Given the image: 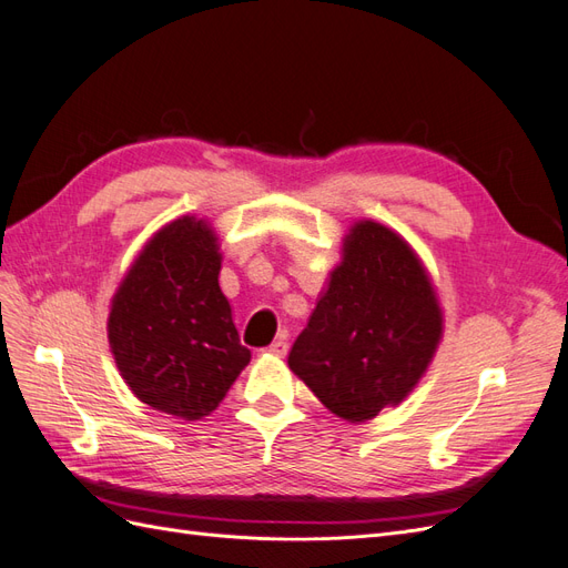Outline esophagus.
<instances>
[{"label": "esophagus", "mask_w": 568, "mask_h": 568, "mask_svg": "<svg viewBox=\"0 0 568 568\" xmlns=\"http://www.w3.org/2000/svg\"><path fill=\"white\" fill-rule=\"evenodd\" d=\"M286 351H288V343H286L284 336L274 338V341L270 343V346H267V353H270V355H286Z\"/></svg>", "instance_id": "1"}]
</instances>
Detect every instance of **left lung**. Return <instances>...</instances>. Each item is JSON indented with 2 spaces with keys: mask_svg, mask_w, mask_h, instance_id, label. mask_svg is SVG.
<instances>
[{
  "mask_svg": "<svg viewBox=\"0 0 568 568\" xmlns=\"http://www.w3.org/2000/svg\"><path fill=\"white\" fill-rule=\"evenodd\" d=\"M440 334L436 291L419 257L398 234L365 220L346 236L288 367L334 415L365 422L417 386Z\"/></svg>",
  "mask_w": 568,
  "mask_h": 568,
  "instance_id": "obj_1",
  "label": "left lung"
}]
</instances>
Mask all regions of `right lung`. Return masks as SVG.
<instances>
[{"mask_svg": "<svg viewBox=\"0 0 568 568\" xmlns=\"http://www.w3.org/2000/svg\"><path fill=\"white\" fill-rule=\"evenodd\" d=\"M220 261L203 220L170 222L130 267L109 315L125 384L153 409L189 422L211 415L251 359L217 284Z\"/></svg>", "mask_w": 568, "mask_h": 568, "instance_id": "add662e5", "label": "right lung"}]
</instances>
